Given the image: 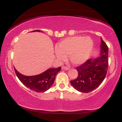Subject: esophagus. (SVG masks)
<instances>
[{
    "label": "esophagus",
    "mask_w": 122,
    "mask_h": 122,
    "mask_svg": "<svg viewBox=\"0 0 122 122\" xmlns=\"http://www.w3.org/2000/svg\"><path fill=\"white\" fill-rule=\"evenodd\" d=\"M61 69L63 70H65V71H68V70H69V68H68V67L66 66H62L61 67Z\"/></svg>",
    "instance_id": "34e87169"
}]
</instances>
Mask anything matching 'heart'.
Here are the masks:
<instances>
[{"instance_id": "obj_1", "label": "heart", "mask_w": 122, "mask_h": 122, "mask_svg": "<svg viewBox=\"0 0 122 122\" xmlns=\"http://www.w3.org/2000/svg\"><path fill=\"white\" fill-rule=\"evenodd\" d=\"M93 48V42L89 37L74 36L64 39L55 49V54L60 61H65L69 56L71 62L80 65L90 58Z\"/></svg>"}]
</instances>
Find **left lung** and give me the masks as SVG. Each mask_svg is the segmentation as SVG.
<instances>
[{"mask_svg":"<svg viewBox=\"0 0 122 122\" xmlns=\"http://www.w3.org/2000/svg\"><path fill=\"white\" fill-rule=\"evenodd\" d=\"M108 47L101 38L100 56L89 59L77 67L78 76L71 81L73 87L78 91L88 93L97 88L103 82L107 72L108 66Z\"/></svg>","mask_w":122,"mask_h":122,"instance_id":"8db88e82","label":"left lung"}]
</instances>
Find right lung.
I'll return each instance as SVG.
<instances>
[{"instance_id":"1","label":"right lung","mask_w":122,"mask_h":122,"mask_svg":"<svg viewBox=\"0 0 122 122\" xmlns=\"http://www.w3.org/2000/svg\"><path fill=\"white\" fill-rule=\"evenodd\" d=\"M33 31H39L40 30H34ZM15 73L26 87L37 92H45L48 90L54 83L56 76L61 71V67L57 68H50L40 75L27 76L18 72L14 68Z\"/></svg>"}]
</instances>
